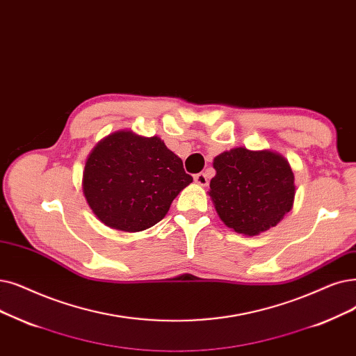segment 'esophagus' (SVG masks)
Wrapping results in <instances>:
<instances>
[{"instance_id": "esophagus-1", "label": "esophagus", "mask_w": 356, "mask_h": 356, "mask_svg": "<svg viewBox=\"0 0 356 356\" xmlns=\"http://www.w3.org/2000/svg\"><path fill=\"white\" fill-rule=\"evenodd\" d=\"M195 181L199 186H208V176L205 173H197L195 175Z\"/></svg>"}]
</instances>
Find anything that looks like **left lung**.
<instances>
[{
    "label": "left lung",
    "instance_id": "8db88e82",
    "mask_svg": "<svg viewBox=\"0 0 356 356\" xmlns=\"http://www.w3.org/2000/svg\"><path fill=\"white\" fill-rule=\"evenodd\" d=\"M209 196L221 221L243 236H259L292 209L296 177L285 157L270 149L237 147L213 159Z\"/></svg>",
    "mask_w": 356,
    "mask_h": 356
}]
</instances>
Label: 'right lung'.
<instances>
[{
	"mask_svg": "<svg viewBox=\"0 0 356 356\" xmlns=\"http://www.w3.org/2000/svg\"><path fill=\"white\" fill-rule=\"evenodd\" d=\"M192 181L181 160L159 136L116 131L88 154L83 193L104 225L138 233L161 221Z\"/></svg>",
	"mask_w": 356,
	"mask_h": 356,
	"instance_id": "1",
	"label": "right lung"
}]
</instances>
